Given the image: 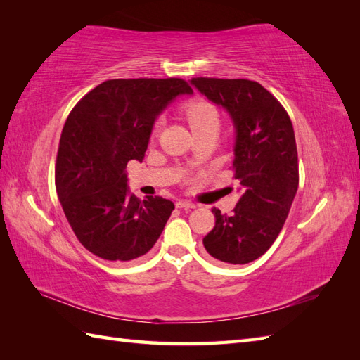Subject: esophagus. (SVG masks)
Segmentation results:
<instances>
[{"label": "esophagus", "mask_w": 360, "mask_h": 360, "mask_svg": "<svg viewBox=\"0 0 360 360\" xmlns=\"http://www.w3.org/2000/svg\"><path fill=\"white\" fill-rule=\"evenodd\" d=\"M176 207H179V209H195L196 207V204H193L192 201H187V200H179L178 202H176Z\"/></svg>", "instance_id": "34e87169"}]
</instances>
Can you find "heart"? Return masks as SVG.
Segmentation results:
<instances>
[{"mask_svg":"<svg viewBox=\"0 0 360 360\" xmlns=\"http://www.w3.org/2000/svg\"><path fill=\"white\" fill-rule=\"evenodd\" d=\"M182 114L192 127L195 134L202 133L205 129H212L219 127V112L217 106L205 98H192V101L182 105ZM160 122L153 127V136L159 133Z\"/></svg>","mask_w":360,"mask_h":360,"instance_id":"heart-1","label":"heart"}]
</instances>
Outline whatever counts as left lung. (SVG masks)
<instances>
[{
    "mask_svg": "<svg viewBox=\"0 0 360 360\" xmlns=\"http://www.w3.org/2000/svg\"><path fill=\"white\" fill-rule=\"evenodd\" d=\"M190 83L231 114L236 133L232 170L241 193L231 215L212 209L215 227L202 244L219 262L246 264L277 240L297 193L292 122L258 82L196 77Z\"/></svg>",
    "mask_w": 360,
    "mask_h": 360,
    "instance_id": "left-lung-1",
    "label": "left lung"
}]
</instances>
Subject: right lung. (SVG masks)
<instances>
[{
  "mask_svg": "<svg viewBox=\"0 0 360 360\" xmlns=\"http://www.w3.org/2000/svg\"><path fill=\"white\" fill-rule=\"evenodd\" d=\"M182 79L106 80L82 97L60 137L56 187L68 223L91 254L129 262L155 246L174 209L170 200L129 195L127 164L142 160L155 119Z\"/></svg>",
  "mask_w": 360,
  "mask_h": 360,
  "instance_id": "obj_1",
  "label": "right lung"
}]
</instances>
